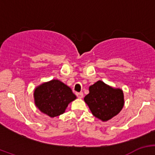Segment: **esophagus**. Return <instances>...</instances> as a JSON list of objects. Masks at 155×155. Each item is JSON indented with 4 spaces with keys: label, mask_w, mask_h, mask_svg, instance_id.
Wrapping results in <instances>:
<instances>
[{
    "label": "esophagus",
    "mask_w": 155,
    "mask_h": 155,
    "mask_svg": "<svg viewBox=\"0 0 155 155\" xmlns=\"http://www.w3.org/2000/svg\"><path fill=\"white\" fill-rule=\"evenodd\" d=\"M76 96H77L79 98L83 97V93H82V92H76Z\"/></svg>",
    "instance_id": "obj_1"
}]
</instances>
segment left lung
<instances>
[{"mask_svg": "<svg viewBox=\"0 0 155 155\" xmlns=\"http://www.w3.org/2000/svg\"><path fill=\"white\" fill-rule=\"evenodd\" d=\"M84 100L92 114L104 121L119 113L124 104L122 91L109 86L102 81L89 87V94Z\"/></svg>", "mask_w": 155, "mask_h": 155, "instance_id": "8db88e82", "label": "left lung"}]
</instances>
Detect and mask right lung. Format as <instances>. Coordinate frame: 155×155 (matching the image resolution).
<instances>
[{"label": "right lung", "instance_id": "right-lung-1", "mask_svg": "<svg viewBox=\"0 0 155 155\" xmlns=\"http://www.w3.org/2000/svg\"><path fill=\"white\" fill-rule=\"evenodd\" d=\"M34 95L36 106L51 118L63 114L68 104L76 98L70 87L55 79L37 87Z\"/></svg>", "mask_w": 155, "mask_h": 155}]
</instances>
